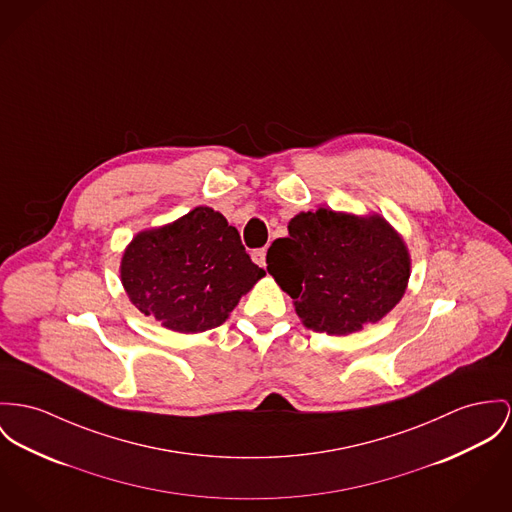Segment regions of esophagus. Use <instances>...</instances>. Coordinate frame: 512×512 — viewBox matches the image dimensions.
I'll use <instances>...</instances> for the list:
<instances>
[{"label":"esophagus","instance_id":"34e87169","mask_svg":"<svg viewBox=\"0 0 512 512\" xmlns=\"http://www.w3.org/2000/svg\"><path fill=\"white\" fill-rule=\"evenodd\" d=\"M251 259L259 265V267H267V249L263 247V249H255L253 253H251Z\"/></svg>","mask_w":512,"mask_h":512}]
</instances>
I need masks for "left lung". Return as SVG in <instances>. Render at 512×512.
I'll return each mask as SVG.
<instances>
[{
	"instance_id": "8db88e82",
	"label": "left lung",
	"mask_w": 512,
	"mask_h": 512,
	"mask_svg": "<svg viewBox=\"0 0 512 512\" xmlns=\"http://www.w3.org/2000/svg\"><path fill=\"white\" fill-rule=\"evenodd\" d=\"M267 271L308 329L349 335L399 304L411 255L384 216L317 208L288 222V237L269 247Z\"/></svg>"
}]
</instances>
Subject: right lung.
Wrapping results in <instances>:
<instances>
[{
    "mask_svg": "<svg viewBox=\"0 0 512 512\" xmlns=\"http://www.w3.org/2000/svg\"><path fill=\"white\" fill-rule=\"evenodd\" d=\"M263 276L236 228L210 206L138 232L120 259V282L130 302L177 333L222 325Z\"/></svg>",
    "mask_w": 512,
    "mask_h": 512,
    "instance_id": "right-lung-1",
    "label": "right lung"
}]
</instances>
